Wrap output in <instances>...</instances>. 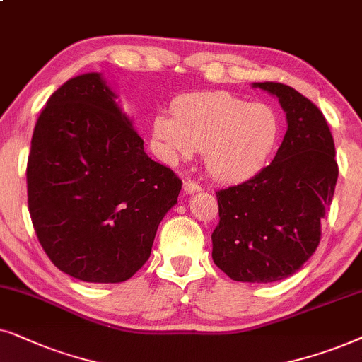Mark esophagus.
Segmentation results:
<instances>
[{
  "instance_id": "34e87169",
  "label": "esophagus",
  "mask_w": 362,
  "mask_h": 362,
  "mask_svg": "<svg viewBox=\"0 0 362 362\" xmlns=\"http://www.w3.org/2000/svg\"><path fill=\"white\" fill-rule=\"evenodd\" d=\"M202 187L197 184L194 180H187L184 182V192L185 194H197V192H200Z\"/></svg>"
}]
</instances>
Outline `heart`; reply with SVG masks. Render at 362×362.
Listing matches in <instances>:
<instances>
[{
  "label": "heart",
  "mask_w": 362,
  "mask_h": 362,
  "mask_svg": "<svg viewBox=\"0 0 362 362\" xmlns=\"http://www.w3.org/2000/svg\"><path fill=\"white\" fill-rule=\"evenodd\" d=\"M151 132L162 162L177 165L204 151L211 177L240 184L258 175L272 160L281 141L283 120L273 105L209 90L173 99L172 114L158 110L153 115Z\"/></svg>",
  "instance_id": "obj_1"
}]
</instances>
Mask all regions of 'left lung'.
<instances>
[{
  "label": "left lung",
  "instance_id": "left-lung-1",
  "mask_svg": "<svg viewBox=\"0 0 362 362\" xmlns=\"http://www.w3.org/2000/svg\"><path fill=\"white\" fill-rule=\"evenodd\" d=\"M252 86L278 98L288 129L268 167L216 192L211 258L235 281L272 283L291 276L316 252L338 163L325 115L310 99L279 83Z\"/></svg>",
  "mask_w": 362,
  "mask_h": 362
}]
</instances>
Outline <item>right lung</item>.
Wrapping results in <instances>:
<instances>
[{"label": "right lung", "mask_w": 362, "mask_h": 362, "mask_svg": "<svg viewBox=\"0 0 362 362\" xmlns=\"http://www.w3.org/2000/svg\"><path fill=\"white\" fill-rule=\"evenodd\" d=\"M26 178L42 250L88 283H120L139 272L182 190L180 178L144 152L100 72L72 77L47 99Z\"/></svg>", "instance_id": "add662e5"}]
</instances>
